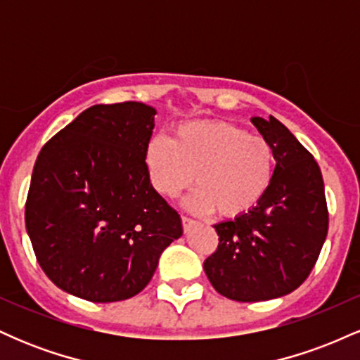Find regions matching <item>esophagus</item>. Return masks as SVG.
I'll use <instances>...</instances> for the list:
<instances>
[{"mask_svg": "<svg viewBox=\"0 0 360 360\" xmlns=\"http://www.w3.org/2000/svg\"><path fill=\"white\" fill-rule=\"evenodd\" d=\"M194 225H196V221L191 220V218H188V217H183V229H184L186 233H188Z\"/></svg>", "mask_w": 360, "mask_h": 360, "instance_id": "esophagus-1", "label": "esophagus"}]
</instances>
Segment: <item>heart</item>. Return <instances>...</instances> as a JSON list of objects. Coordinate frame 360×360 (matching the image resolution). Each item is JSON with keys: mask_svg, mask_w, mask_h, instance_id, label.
<instances>
[{"mask_svg": "<svg viewBox=\"0 0 360 360\" xmlns=\"http://www.w3.org/2000/svg\"><path fill=\"white\" fill-rule=\"evenodd\" d=\"M146 166L152 186L176 198L200 184L184 200L196 214L218 210L233 218L250 212L269 191L276 167L272 146L264 137L230 122H191L177 127L174 139L157 135L148 142Z\"/></svg>", "mask_w": 360, "mask_h": 360, "instance_id": "heart-1", "label": "heart"}]
</instances>
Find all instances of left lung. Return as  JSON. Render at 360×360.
Returning <instances> with one entry per match:
<instances>
[{
	"label": "left lung",
	"mask_w": 360,
	"mask_h": 360,
	"mask_svg": "<svg viewBox=\"0 0 360 360\" xmlns=\"http://www.w3.org/2000/svg\"><path fill=\"white\" fill-rule=\"evenodd\" d=\"M250 122L274 150L272 183L250 212L214 225L218 249L203 264L212 286L242 303L281 298L300 288L328 232L316 160L279 120Z\"/></svg>",
	"instance_id": "8db88e82"
}]
</instances>
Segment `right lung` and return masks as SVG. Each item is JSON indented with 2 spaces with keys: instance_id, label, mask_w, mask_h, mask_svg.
<instances>
[{
  "instance_id": "1",
  "label": "right lung",
  "mask_w": 360,
  "mask_h": 360,
  "mask_svg": "<svg viewBox=\"0 0 360 360\" xmlns=\"http://www.w3.org/2000/svg\"><path fill=\"white\" fill-rule=\"evenodd\" d=\"M155 113L137 101L94 105L37 157L25 223L40 267L62 291L93 303L131 298L183 235L146 166Z\"/></svg>"
}]
</instances>
